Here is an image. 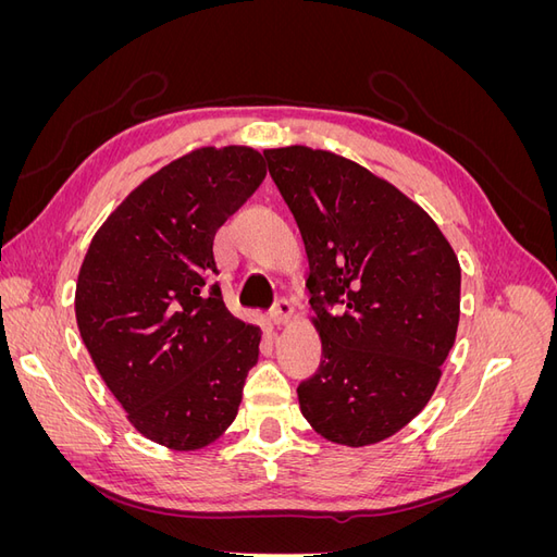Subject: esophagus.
<instances>
[{
	"instance_id": "obj_1",
	"label": "esophagus",
	"mask_w": 557,
	"mask_h": 557,
	"mask_svg": "<svg viewBox=\"0 0 557 557\" xmlns=\"http://www.w3.org/2000/svg\"><path fill=\"white\" fill-rule=\"evenodd\" d=\"M290 318H293V305L285 297H281V299H276V305L272 307V320H274V325H288L290 323Z\"/></svg>"
}]
</instances>
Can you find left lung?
I'll return each mask as SVG.
<instances>
[{
	"mask_svg": "<svg viewBox=\"0 0 557 557\" xmlns=\"http://www.w3.org/2000/svg\"><path fill=\"white\" fill-rule=\"evenodd\" d=\"M309 258L318 372L299 411L362 448L425 409L460 323V262L428 211L362 164L309 146L267 148Z\"/></svg>",
	"mask_w": 557,
	"mask_h": 557,
	"instance_id": "8db88e82",
	"label": "left lung"
}]
</instances>
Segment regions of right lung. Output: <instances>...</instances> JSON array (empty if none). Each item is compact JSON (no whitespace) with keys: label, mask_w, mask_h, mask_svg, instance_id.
I'll return each instance as SVG.
<instances>
[{"label":"right lung","mask_w":557,"mask_h":557,"mask_svg":"<svg viewBox=\"0 0 557 557\" xmlns=\"http://www.w3.org/2000/svg\"><path fill=\"white\" fill-rule=\"evenodd\" d=\"M267 176L248 146H205L137 185L95 232L76 323L132 428L172 450L215 442L237 418L262 332L211 283L215 232Z\"/></svg>","instance_id":"right-lung-1"}]
</instances>
